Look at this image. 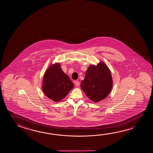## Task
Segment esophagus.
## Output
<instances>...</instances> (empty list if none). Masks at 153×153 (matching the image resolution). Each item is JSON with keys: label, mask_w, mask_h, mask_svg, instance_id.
<instances>
[{"label": "esophagus", "mask_w": 153, "mask_h": 153, "mask_svg": "<svg viewBox=\"0 0 153 153\" xmlns=\"http://www.w3.org/2000/svg\"><path fill=\"white\" fill-rule=\"evenodd\" d=\"M80 84V83H79V82H78V81H76L75 82V85L76 86H79V85Z\"/></svg>", "instance_id": "esophagus-1"}]
</instances>
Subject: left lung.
<instances>
[{"mask_svg": "<svg viewBox=\"0 0 153 153\" xmlns=\"http://www.w3.org/2000/svg\"><path fill=\"white\" fill-rule=\"evenodd\" d=\"M113 86L111 73L107 65L100 62L90 65L85 74L80 87L88 98L95 102L102 100L109 94Z\"/></svg>", "mask_w": 153, "mask_h": 153, "instance_id": "obj_1", "label": "left lung"}]
</instances>
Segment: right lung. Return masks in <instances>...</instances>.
Instances as JSON below:
<instances>
[{"label":"right lung","mask_w":153,"mask_h":153,"mask_svg":"<svg viewBox=\"0 0 153 153\" xmlns=\"http://www.w3.org/2000/svg\"><path fill=\"white\" fill-rule=\"evenodd\" d=\"M74 86L70 78L63 71L59 63L49 68L44 76L43 92L48 98L55 102L65 98Z\"/></svg>","instance_id":"obj_1"}]
</instances>
